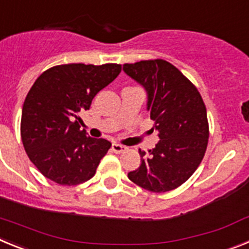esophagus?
Segmentation results:
<instances>
[{
  "mask_svg": "<svg viewBox=\"0 0 249 249\" xmlns=\"http://www.w3.org/2000/svg\"><path fill=\"white\" fill-rule=\"evenodd\" d=\"M126 149H127L126 146H122V144H120V143L112 144V151H113L114 153H122V152H124Z\"/></svg>",
  "mask_w": 249,
  "mask_h": 249,
  "instance_id": "34e87169",
  "label": "esophagus"
}]
</instances>
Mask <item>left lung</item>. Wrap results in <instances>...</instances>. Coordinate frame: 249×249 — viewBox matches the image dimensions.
Wrapping results in <instances>:
<instances>
[{"label":"left lung","mask_w":249,"mask_h":249,"mask_svg":"<svg viewBox=\"0 0 249 249\" xmlns=\"http://www.w3.org/2000/svg\"><path fill=\"white\" fill-rule=\"evenodd\" d=\"M123 71L146 89L147 109L160 137L155 148L140 149L141 166L128 178L155 193L176 190L198 168L208 144L210 127L201 93L164 59L124 63Z\"/></svg>","instance_id":"8db88e82"}]
</instances>
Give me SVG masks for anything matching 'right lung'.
Returning a JSON list of instances; mask_svg holds the SVG:
<instances>
[{
	"mask_svg": "<svg viewBox=\"0 0 249 249\" xmlns=\"http://www.w3.org/2000/svg\"><path fill=\"white\" fill-rule=\"evenodd\" d=\"M121 65H58L46 70L26 96L21 138L31 162L61 186H77L96 173L111 142L81 129L80 112L120 74Z\"/></svg>",
	"mask_w": 249,
	"mask_h": 249,
	"instance_id": "add662e5",
	"label": "right lung"
}]
</instances>
